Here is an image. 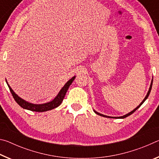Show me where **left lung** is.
<instances>
[{"label": "left lung", "instance_id": "obj_1", "mask_svg": "<svg viewBox=\"0 0 159 159\" xmlns=\"http://www.w3.org/2000/svg\"><path fill=\"white\" fill-rule=\"evenodd\" d=\"M152 83H153V79H152V82H151V85H150V87H149V91H148V93H147V95H146V97H145L144 98V99H143V100H142V102H141L140 104H139V106H138L136 107L135 109H133V111H130V113H128V114H125V115H124V116H119V117H111V116H106V115H104V114H99V113H98V112H97L96 111H95V110H94V111H95V114H97L98 115H99V116H103V117H106V118H126L127 116H130V115H131L132 114H133V113L136 111L137 109H138V108H139V107H140V106L142 105V104L144 103V101L146 100V99L148 98V97H149V94H150V92H151V90H152Z\"/></svg>", "mask_w": 159, "mask_h": 159}]
</instances>
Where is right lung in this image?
<instances>
[{
	"label": "right lung",
	"mask_w": 159,
	"mask_h": 159,
	"mask_svg": "<svg viewBox=\"0 0 159 159\" xmlns=\"http://www.w3.org/2000/svg\"><path fill=\"white\" fill-rule=\"evenodd\" d=\"M75 78H76V76L72 77L71 79L68 80V81L65 83V85H64L62 87V88L60 90V92H59V93L57 94V95L56 96L55 99H52V101L48 102H47V103L39 104L30 103V102H26L25 100V99H23L21 98H20V97H19L17 94H16L14 91L12 90V88H10V86L9 85L8 83H7L6 79H5V81H6L7 85H8V88L10 90V92H11V93H12L13 98L15 99L16 102H17V103L21 107H22L23 109L30 110V111H32L43 112V111H49V110H52L60 105L61 103L63 101L64 96H65L67 90H68V89H69V86L71 85L72 82L74 81Z\"/></svg>",
	"instance_id": "obj_1"
}]
</instances>
